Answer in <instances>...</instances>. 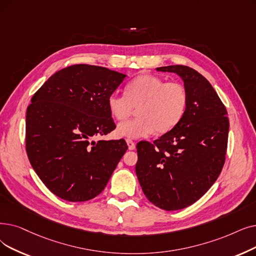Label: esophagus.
Returning <instances> with one entry per match:
<instances>
[{
	"instance_id": "1",
	"label": "esophagus",
	"mask_w": 256,
	"mask_h": 256,
	"mask_svg": "<svg viewBox=\"0 0 256 256\" xmlns=\"http://www.w3.org/2000/svg\"><path fill=\"white\" fill-rule=\"evenodd\" d=\"M126 144H128V150H135V148H136V144H135V142L132 141V140H130V139H126Z\"/></svg>"
}]
</instances>
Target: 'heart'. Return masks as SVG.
I'll return each mask as SVG.
<instances>
[{
	"mask_svg": "<svg viewBox=\"0 0 256 256\" xmlns=\"http://www.w3.org/2000/svg\"><path fill=\"white\" fill-rule=\"evenodd\" d=\"M108 106L117 120L128 118L138 108L137 118L117 126L119 136L138 139L154 130L165 134L179 124L187 106V92L180 82H165L158 76L140 75L126 86V94H110Z\"/></svg>",
	"mask_w": 256,
	"mask_h": 256,
	"instance_id": "1",
	"label": "heart"
}]
</instances>
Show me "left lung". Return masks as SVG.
<instances>
[{
    "label": "left lung",
    "mask_w": 256,
    "mask_h": 256,
    "mask_svg": "<svg viewBox=\"0 0 256 256\" xmlns=\"http://www.w3.org/2000/svg\"><path fill=\"white\" fill-rule=\"evenodd\" d=\"M156 70L182 77L187 106L170 132L152 143H137L136 174L150 202L179 210L196 202L218 179L226 160L229 120L226 106L202 74L181 64Z\"/></svg>",
    "instance_id": "obj_1"
}]
</instances>
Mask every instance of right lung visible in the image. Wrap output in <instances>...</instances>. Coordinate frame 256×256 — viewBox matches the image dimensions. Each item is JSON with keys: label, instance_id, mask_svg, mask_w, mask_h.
<instances>
[{"label": "right lung", "instance_id": "right-lung-1", "mask_svg": "<svg viewBox=\"0 0 256 256\" xmlns=\"http://www.w3.org/2000/svg\"><path fill=\"white\" fill-rule=\"evenodd\" d=\"M124 77L104 66L73 64L32 96L26 152L42 182L58 198L84 202L98 196L126 152L124 139L92 140L116 128L108 98Z\"/></svg>", "mask_w": 256, "mask_h": 256}]
</instances>
